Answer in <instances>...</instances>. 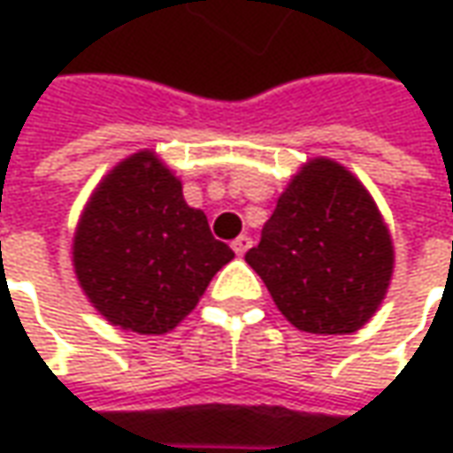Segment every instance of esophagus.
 Instances as JSON below:
<instances>
[{
    "instance_id": "esophagus-1",
    "label": "esophagus",
    "mask_w": 453,
    "mask_h": 453,
    "mask_svg": "<svg viewBox=\"0 0 453 453\" xmlns=\"http://www.w3.org/2000/svg\"><path fill=\"white\" fill-rule=\"evenodd\" d=\"M250 247H252V239H250V236H247V234L236 236L234 242H232V250H234V252L239 254V257H242V254L247 252Z\"/></svg>"
}]
</instances>
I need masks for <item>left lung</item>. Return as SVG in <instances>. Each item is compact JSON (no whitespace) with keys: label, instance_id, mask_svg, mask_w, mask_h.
Masks as SVG:
<instances>
[{"label":"left lung","instance_id":"obj_1","mask_svg":"<svg viewBox=\"0 0 453 453\" xmlns=\"http://www.w3.org/2000/svg\"><path fill=\"white\" fill-rule=\"evenodd\" d=\"M244 259L277 310L315 335L360 330L386 300L395 265L391 232L368 188L322 156L289 179Z\"/></svg>","mask_w":453,"mask_h":453}]
</instances>
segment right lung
<instances>
[{
  "mask_svg": "<svg viewBox=\"0 0 453 453\" xmlns=\"http://www.w3.org/2000/svg\"><path fill=\"white\" fill-rule=\"evenodd\" d=\"M232 259L206 214L186 203L181 179L149 149L100 179L73 236L80 289L111 325L138 335L173 330Z\"/></svg>",
  "mask_w": 453,
  "mask_h": 453,
  "instance_id": "right-lung-1",
  "label": "right lung"
}]
</instances>
